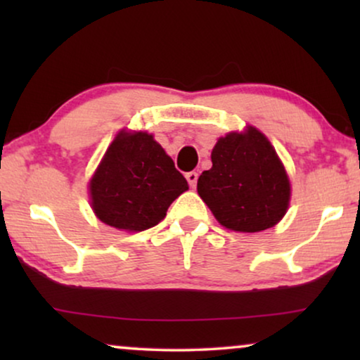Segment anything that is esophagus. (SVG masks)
I'll list each match as a JSON object with an SVG mask.
<instances>
[{"instance_id":"obj_1","label":"esophagus","mask_w":360,"mask_h":360,"mask_svg":"<svg viewBox=\"0 0 360 360\" xmlns=\"http://www.w3.org/2000/svg\"><path fill=\"white\" fill-rule=\"evenodd\" d=\"M185 176H186V180H188V185L191 186V188H195L196 181H198V174H196V172H188Z\"/></svg>"}]
</instances>
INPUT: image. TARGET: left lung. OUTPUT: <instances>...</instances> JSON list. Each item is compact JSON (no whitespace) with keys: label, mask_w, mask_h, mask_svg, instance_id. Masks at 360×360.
Segmentation results:
<instances>
[{"label":"left lung","mask_w":360,"mask_h":360,"mask_svg":"<svg viewBox=\"0 0 360 360\" xmlns=\"http://www.w3.org/2000/svg\"><path fill=\"white\" fill-rule=\"evenodd\" d=\"M213 167L198 179V195L224 228L259 233L283 218L290 181L262 132H231L211 152Z\"/></svg>","instance_id":"obj_1"}]
</instances>
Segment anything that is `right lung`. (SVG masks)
<instances>
[{
	"instance_id": "add662e5",
	"label": "right lung",
	"mask_w": 360,
	"mask_h": 360,
	"mask_svg": "<svg viewBox=\"0 0 360 360\" xmlns=\"http://www.w3.org/2000/svg\"><path fill=\"white\" fill-rule=\"evenodd\" d=\"M185 190V176L147 132L117 134L90 181L98 218L126 231L154 228Z\"/></svg>"
}]
</instances>
